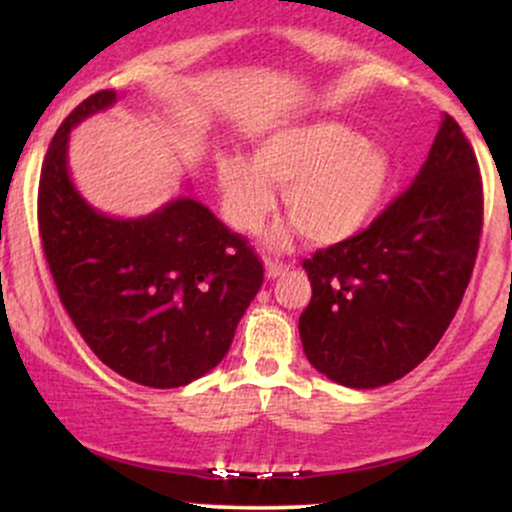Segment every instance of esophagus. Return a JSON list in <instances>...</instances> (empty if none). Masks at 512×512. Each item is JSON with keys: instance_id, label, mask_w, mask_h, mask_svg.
Here are the masks:
<instances>
[{"instance_id": "obj_1", "label": "esophagus", "mask_w": 512, "mask_h": 512, "mask_svg": "<svg viewBox=\"0 0 512 512\" xmlns=\"http://www.w3.org/2000/svg\"><path fill=\"white\" fill-rule=\"evenodd\" d=\"M264 269H267L269 279H276V276L289 272V264L279 262V260H267V262H264Z\"/></svg>"}]
</instances>
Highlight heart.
Masks as SVG:
<instances>
[{
  "instance_id": "heart-1",
  "label": "heart",
  "mask_w": 512,
  "mask_h": 512,
  "mask_svg": "<svg viewBox=\"0 0 512 512\" xmlns=\"http://www.w3.org/2000/svg\"><path fill=\"white\" fill-rule=\"evenodd\" d=\"M390 158L339 122H303L267 134L255 156H223L216 163L223 214L238 231L252 233L276 207L284 209L305 240L334 245L356 236L383 204ZM286 231L276 233L284 240Z\"/></svg>"
}]
</instances>
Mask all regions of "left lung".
<instances>
[{
  "label": "left lung",
  "instance_id": "obj_1",
  "mask_svg": "<svg viewBox=\"0 0 512 512\" xmlns=\"http://www.w3.org/2000/svg\"><path fill=\"white\" fill-rule=\"evenodd\" d=\"M484 187L472 144L443 117L419 175L366 231L303 260L313 296L298 320L308 361L370 390L436 349L477 262Z\"/></svg>",
  "mask_w": 512,
  "mask_h": 512
}]
</instances>
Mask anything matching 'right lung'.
<instances>
[{"label":"right lung","mask_w":512,"mask_h":512,"mask_svg":"<svg viewBox=\"0 0 512 512\" xmlns=\"http://www.w3.org/2000/svg\"><path fill=\"white\" fill-rule=\"evenodd\" d=\"M115 103L98 91L52 137L38 185V231L60 301L108 368L146 387L202 378L231 349L264 267L240 233L197 199L113 219L74 190L69 129Z\"/></svg>","instance_id":"add662e5"}]
</instances>
